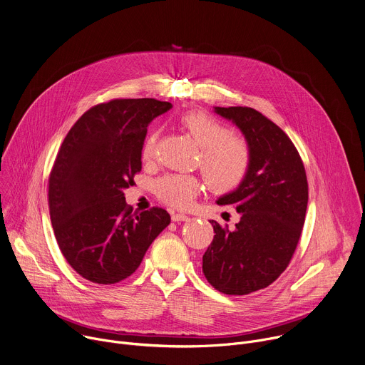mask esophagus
<instances>
[{
    "instance_id": "esophagus-1",
    "label": "esophagus",
    "mask_w": 365,
    "mask_h": 365,
    "mask_svg": "<svg viewBox=\"0 0 365 365\" xmlns=\"http://www.w3.org/2000/svg\"><path fill=\"white\" fill-rule=\"evenodd\" d=\"M190 217L189 215H185V214H178V212H173L172 214V221L173 222H179V221H189Z\"/></svg>"
}]
</instances>
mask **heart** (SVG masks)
Instances as JSON below:
<instances>
[{"label": "heart", "instance_id": "heart-1", "mask_svg": "<svg viewBox=\"0 0 365 365\" xmlns=\"http://www.w3.org/2000/svg\"><path fill=\"white\" fill-rule=\"evenodd\" d=\"M180 124L200 147L197 163L211 187L227 192L237 187L245 178L251 153L248 144L235 135L217 118L200 111H190L180 117ZM159 133L148 135L143 147V159L154 155ZM200 180L187 173H168L154 185L155 193L168 205L179 210L189 207L200 192Z\"/></svg>", "mask_w": 365, "mask_h": 365}]
</instances>
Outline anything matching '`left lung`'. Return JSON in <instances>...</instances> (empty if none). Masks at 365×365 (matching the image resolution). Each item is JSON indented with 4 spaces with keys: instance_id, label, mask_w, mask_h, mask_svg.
Listing matches in <instances>:
<instances>
[{
    "instance_id": "8db88e82",
    "label": "left lung",
    "mask_w": 365,
    "mask_h": 365,
    "mask_svg": "<svg viewBox=\"0 0 365 365\" xmlns=\"http://www.w3.org/2000/svg\"><path fill=\"white\" fill-rule=\"evenodd\" d=\"M242 133L251 153L238 187L218 197L240 215L230 231L217 221L202 270L217 290L248 294L272 284L289 266L307 207V180L300 155L273 121L248 107H214Z\"/></svg>"
}]
</instances>
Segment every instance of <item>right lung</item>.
<instances>
[{"mask_svg":"<svg viewBox=\"0 0 365 365\" xmlns=\"http://www.w3.org/2000/svg\"><path fill=\"white\" fill-rule=\"evenodd\" d=\"M172 108L153 98L113 99L88 110L71 128L48 178V210L71 267L98 284L131 276L169 224L163 207L133 212L124 189L141 170L147 127Z\"/></svg>","mask_w":365,"mask_h":365,"instance_id":"add662e5","label":"right lung"}]
</instances>
